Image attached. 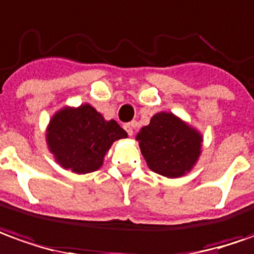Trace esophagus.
<instances>
[{
	"mask_svg": "<svg viewBox=\"0 0 254 254\" xmlns=\"http://www.w3.org/2000/svg\"><path fill=\"white\" fill-rule=\"evenodd\" d=\"M137 126H138L137 122H130V123H126L124 124V130L127 131V134H128L130 137H132V135H134V132H135V130H137Z\"/></svg>",
	"mask_w": 254,
	"mask_h": 254,
	"instance_id": "1",
	"label": "esophagus"
}]
</instances>
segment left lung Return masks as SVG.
<instances>
[{"instance_id": "obj_1", "label": "left lung", "mask_w": 254, "mask_h": 254, "mask_svg": "<svg viewBox=\"0 0 254 254\" xmlns=\"http://www.w3.org/2000/svg\"><path fill=\"white\" fill-rule=\"evenodd\" d=\"M137 139L152 171L177 178L193 167L200 155L202 135L173 113H157L141 128Z\"/></svg>"}]
</instances>
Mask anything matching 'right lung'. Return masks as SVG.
I'll return each instance as SVG.
<instances>
[{"mask_svg": "<svg viewBox=\"0 0 254 254\" xmlns=\"http://www.w3.org/2000/svg\"><path fill=\"white\" fill-rule=\"evenodd\" d=\"M127 138V132L115 122H106L91 105L77 109L64 108L52 117L47 144L58 163L77 174L98 170L112 144Z\"/></svg>", "mask_w": 254, "mask_h": 254, "instance_id": "1", "label": "right lung"}]
</instances>
